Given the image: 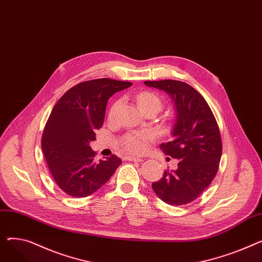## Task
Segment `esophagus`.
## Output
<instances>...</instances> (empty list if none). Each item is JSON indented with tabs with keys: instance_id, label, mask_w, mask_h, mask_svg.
Wrapping results in <instances>:
<instances>
[{
	"instance_id": "esophagus-1",
	"label": "esophagus",
	"mask_w": 262,
	"mask_h": 262,
	"mask_svg": "<svg viewBox=\"0 0 262 262\" xmlns=\"http://www.w3.org/2000/svg\"><path fill=\"white\" fill-rule=\"evenodd\" d=\"M126 160H128V161H138V162H141V161H143V158L134 157V156H127V157H126Z\"/></svg>"
}]
</instances>
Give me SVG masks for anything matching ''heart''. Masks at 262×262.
I'll return each instance as SVG.
<instances>
[{"label":"heart","mask_w":262,"mask_h":262,"mask_svg":"<svg viewBox=\"0 0 262 262\" xmlns=\"http://www.w3.org/2000/svg\"><path fill=\"white\" fill-rule=\"evenodd\" d=\"M136 103L138 108L143 112L146 108H156L158 112L162 106V102L158 95L152 92H141L136 96ZM120 106V102H116L110 109V117H114ZM152 139V134L147 132L130 133L124 137L123 146L124 149L132 154L143 153L147 147L149 140Z\"/></svg>","instance_id":"1"}]
</instances>
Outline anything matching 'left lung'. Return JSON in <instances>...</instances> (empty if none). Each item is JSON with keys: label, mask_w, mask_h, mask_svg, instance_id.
<instances>
[{"label": "left lung", "mask_w": 262, "mask_h": 262, "mask_svg": "<svg viewBox=\"0 0 262 262\" xmlns=\"http://www.w3.org/2000/svg\"><path fill=\"white\" fill-rule=\"evenodd\" d=\"M144 85L169 94L175 109L173 139L160 148L178 160L177 169L164 171L152 188L169 205L188 204L210 185L219 169L222 141L215 118L203 96L186 82L164 79Z\"/></svg>", "instance_id": "8db88e82"}]
</instances>
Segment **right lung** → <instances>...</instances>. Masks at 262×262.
I'll list each match as a JSON object with an SVG mask.
<instances>
[{"mask_svg":"<svg viewBox=\"0 0 262 262\" xmlns=\"http://www.w3.org/2000/svg\"><path fill=\"white\" fill-rule=\"evenodd\" d=\"M132 85L110 78L84 81L68 90L54 106L41 146L55 183L67 194L91 195L122 163L115 155L95 162L89 144L103 125L110 96Z\"/></svg>","mask_w":262,"mask_h":262,"instance_id":"1","label":"right lung"}]
</instances>
